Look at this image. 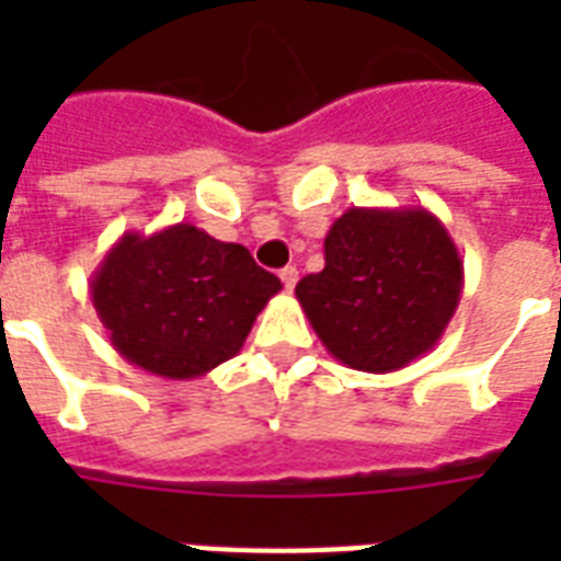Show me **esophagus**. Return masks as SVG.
Here are the masks:
<instances>
[{"mask_svg": "<svg viewBox=\"0 0 561 561\" xmlns=\"http://www.w3.org/2000/svg\"><path fill=\"white\" fill-rule=\"evenodd\" d=\"M279 279H282V285H285V290H294V285H297V279H299V271L297 267H282Z\"/></svg>", "mask_w": 561, "mask_h": 561, "instance_id": "obj_1", "label": "esophagus"}]
</instances>
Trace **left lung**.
Instances as JSON below:
<instances>
[{"label": "left lung", "instance_id": "8db88e82", "mask_svg": "<svg viewBox=\"0 0 561 561\" xmlns=\"http://www.w3.org/2000/svg\"><path fill=\"white\" fill-rule=\"evenodd\" d=\"M325 267L297 299L329 355L360 373H396L439 343L462 297V259L422 206H352L323 241Z\"/></svg>", "mask_w": 561, "mask_h": 561}]
</instances>
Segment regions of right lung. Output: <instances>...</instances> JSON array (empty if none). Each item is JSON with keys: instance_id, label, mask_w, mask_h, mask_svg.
Returning <instances> with one entry per match:
<instances>
[{"instance_id": "right-lung-1", "label": "right lung", "mask_w": 561, "mask_h": 561, "mask_svg": "<svg viewBox=\"0 0 561 561\" xmlns=\"http://www.w3.org/2000/svg\"><path fill=\"white\" fill-rule=\"evenodd\" d=\"M282 282L241 244L192 224L125 232L90 279L113 350L145 373L188 381L241 352Z\"/></svg>"}]
</instances>
